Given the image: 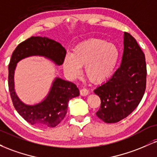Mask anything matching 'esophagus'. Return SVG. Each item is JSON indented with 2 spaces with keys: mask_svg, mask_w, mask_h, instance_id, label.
<instances>
[{
  "mask_svg": "<svg viewBox=\"0 0 157 157\" xmlns=\"http://www.w3.org/2000/svg\"><path fill=\"white\" fill-rule=\"evenodd\" d=\"M80 94L81 96H87L89 94V90H87L86 89H80Z\"/></svg>",
  "mask_w": 157,
  "mask_h": 157,
  "instance_id": "1",
  "label": "esophagus"
}]
</instances>
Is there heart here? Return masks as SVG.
Wrapping results in <instances>:
<instances>
[{
    "label": "heart",
    "instance_id": "obj_1",
    "mask_svg": "<svg viewBox=\"0 0 157 157\" xmlns=\"http://www.w3.org/2000/svg\"><path fill=\"white\" fill-rule=\"evenodd\" d=\"M119 58L117 48L102 39L83 41L74 48L71 55L64 57L63 67L69 77L75 78L84 66L85 75L91 82L99 83L113 73Z\"/></svg>",
    "mask_w": 157,
    "mask_h": 157
}]
</instances>
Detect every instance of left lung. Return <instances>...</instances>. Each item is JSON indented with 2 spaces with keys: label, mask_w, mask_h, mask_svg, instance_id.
Instances as JSON below:
<instances>
[{
  "label": "left lung",
  "mask_w": 157,
  "mask_h": 157,
  "mask_svg": "<svg viewBox=\"0 0 157 157\" xmlns=\"http://www.w3.org/2000/svg\"><path fill=\"white\" fill-rule=\"evenodd\" d=\"M146 76L145 54L134 37L124 32L121 65L107 82L94 91L101 100L97 116L106 123H115L127 117L143 97Z\"/></svg>",
  "instance_id": "8db88e82"
}]
</instances>
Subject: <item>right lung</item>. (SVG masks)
Listing matches in <instances>:
<instances>
[{
	"label": "right lung",
	"instance_id": "1",
	"mask_svg": "<svg viewBox=\"0 0 157 157\" xmlns=\"http://www.w3.org/2000/svg\"><path fill=\"white\" fill-rule=\"evenodd\" d=\"M66 51L54 40L46 37H31L21 43L12 53L9 64L8 84L12 103L17 113L30 123L42 128H53L63 120L68 110V102L79 96L80 91L73 82L57 78L52 83L44 100L34 105H25L15 91L14 73L20 60L29 56H44L56 65L63 64Z\"/></svg>",
	"mask_w": 157,
	"mask_h": 157
}]
</instances>
